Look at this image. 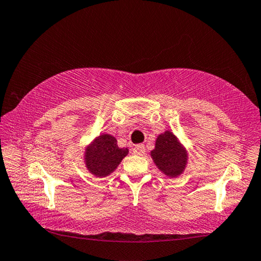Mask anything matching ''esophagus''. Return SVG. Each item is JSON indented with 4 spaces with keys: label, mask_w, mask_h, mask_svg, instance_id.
<instances>
[{
    "label": "esophagus",
    "mask_w": 261,
    "mask_h": 261,
    "mask_svg": "<svg viewBox=\"0 0 261 261\" xmlns=\"http://www.w3.org/2000/svg\"><path fill=\"white\" fill-rule=\"evenodd\" d=\"M135 155L138 156H143L145 154V147L144 145H137L134 147V151H132Z\"/></svg>",
    "instance_id": "34e87169"
}]
</instances>
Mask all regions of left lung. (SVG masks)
<instances>
[{"instance_id":"8db88e82","label":"left lung","mask_w":261,"mask_h":261,"mask_svg":"<svg viewBox=\"0 0 261 261\" xmlns=\"http://www.w3.org/2000/svg\"><path fill=\"white\" fill-rule=\"evenodd\" d=\"M150 158L156 168L170 178H177L182 174L188 164L186 147L170 130H165L158 136L155 148L150 151Z\"/></svg>"}]
</instances>
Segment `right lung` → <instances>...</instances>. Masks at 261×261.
<instances>
[{"label":"right lung","instance_id":"add662e5","mask_svg":"<svg viewBox=\"0 0 261 261\" xmlns=\"http://www.w3.org/2000/svg\"><path fill=\"white\" fill-rule=\"evenodd\" d=\"M127 154L129 149L120 148L115 137L101 134L85 146L83 162L92 176L103 178L114 172Z\"/></svg>","mask_w":261,"mask_h":261}]
</instances>
